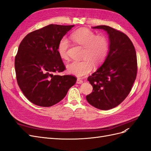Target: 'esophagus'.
Listing matches in <instances>:
<instances>
[{
    "mask_svg": "<svg viewBox=\"0 0 151 151\" xmlns=\"http://www.w3.org/2000/svg\"><path fill=\"white\" fill-rule=\"evenodd\" d=\"M83 83V80L81 79L80 78H77V84H82Z\"/></svg>",
    "mask_w": 151,
    "mask_h": 151,
    "instance_id": "esophagus-1",
    "label": "esophagus"
}]
</instances>
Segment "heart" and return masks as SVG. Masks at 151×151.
<instances>
[{"mask_svg":"<svg viewBox=\"0 0 151 151\" xmlns=\"http://www.w3.org/2000/svg\"><path fill=\"white\" fill-rule=\"evenodd\" d=\"M74 43L83 47L82 60L73 61L67 65V70L71 74L83 77L93 70L94 64L98 66L106 58L109 44L107 37L102 34L96 35L94 32L86 28H81L70 35ZM69 43L65 38H62L58 43L57 52L62 60L68 59Z\"/></svg>","mask_w":151,"mask_h":151,"instance_id":"1","label":"heart"}]
</instances>
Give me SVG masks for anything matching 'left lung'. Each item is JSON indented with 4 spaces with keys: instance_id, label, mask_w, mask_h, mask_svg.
<instances>
[{
    "instance_id": "8db88e82",
    "label": "left lung",
    "mask_w": 151,
    "mask_h": 151,
    "mask_svg": "<svg viewBox=\"0 0 151 151\" xmlns=\"http://www.w3.org/2000/svg\"><path fill=\"white\" fill-rule=\"evenodd\" d=\"M93 28L107 31L110 44L102 66L88 77L93 89L86 99L95 108L108 110L119 105L130 93L137 73V55L132 41L123 32L104 25Z\"/></svg>"
}]
</instances>
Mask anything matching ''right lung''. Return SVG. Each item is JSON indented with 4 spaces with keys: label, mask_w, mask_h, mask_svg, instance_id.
<instances>
[{
    "label": "right lung",
    "mask_w": 151,
    "mask_h": 151,
    "mask_svg": "<svg viewBox=\"0 0 151 151\" xmlns=\"http://www.w3.org/2000/svg\"><path fill=\"white\" fill-rule=\"evenodd\" d=\"M74 26L50 24L31 32L21 41L15 57L16 79L32 103L52 106L63 99L76 83L75 76L54 75L65 70L57 47Z\"/></svg>",
    "instance_id": "obj_1"
}]
</instances>
